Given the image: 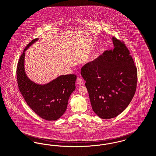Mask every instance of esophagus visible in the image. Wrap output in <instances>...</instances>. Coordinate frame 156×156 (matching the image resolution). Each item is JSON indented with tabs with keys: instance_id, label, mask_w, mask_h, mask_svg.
I'll use <instances>...</instances> for the list:
<instances>
[{
	"instance_id": "esophagus-1",
	"label": "esophagus",
	"mask_w": 156,
	"mask_h": 156,
	"mask_svg": "<svg viewBox=\"0 0 156 156\" xmlns=\"http://www.w3.org/2000/svg\"><path fill=\"white\" fill-rule=\"evenodd\" d=\"M77 83L80 86L83 85V80L81 78H78V80H77Z\"/></svg>"
}]
</instances>
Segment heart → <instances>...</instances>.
Here are the masks:
<instances>
[{
  "label": "heart",
  "mask_w": 156,
  "mask_h": 156,
  "mask_svg": "<svg viewBox=\"0 0 156 156\" xmlns=\"http://www.w3.org/2000/svg\"><path fill=\"white\" fill-rule=\"evenodd\" d=\"M98 55H99V52L98 51H96L95 52H94L90 58V61H91V62L94 61L98 58Z\"/></svg>",
  "instance_id": "1"
}]
</instances>
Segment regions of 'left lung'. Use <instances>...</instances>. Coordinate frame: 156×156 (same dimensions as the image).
<instances>
[{
	"instance_id": "8db88e82",
	"label": "left lung",
	"mask_w": 156,
	"mask_h": 156,
	"mask_svg": "<svg viewBox=\"0 0 156 156\" xmlns=\"http://www.w3.org/2000/svg\"><path fill=\"white\" fill-rule=\"evenodd\" d=\"M112 40V51H105L81 70L92 108L102 119L120 114L132 100L137 88V68L128 48L115 37Z\"/></svg>"
}]
</instances>
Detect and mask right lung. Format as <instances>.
<instances>
[{
    "mask_svg": "<svg viewBox=\"0 0 156 156\" xmlns=\"http://www.w3.org/2000/svg\"><path fill=\"white\" fill-rule=\"evenodd\" d=\"M38 40L35 39L28 44L19 60L16 71L19 89L29 107L40 117L54 121L59 119L66 110L69 98L75 90L76 76L60 75L45 84L30 80L25 69V52Z\"/></svg>",
    "mask_w": 156,
    "mask_h": 156,
    "instance_id": "right-lung-1",
    "label": "right lung"
}]
</instances>
